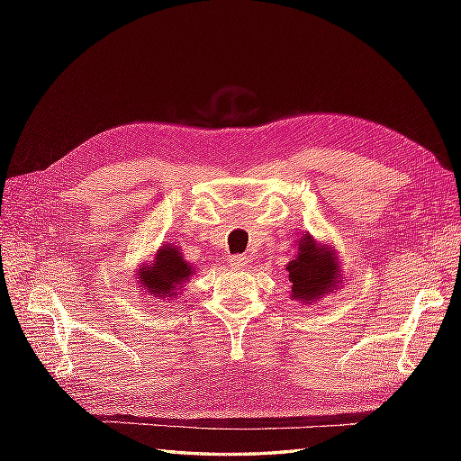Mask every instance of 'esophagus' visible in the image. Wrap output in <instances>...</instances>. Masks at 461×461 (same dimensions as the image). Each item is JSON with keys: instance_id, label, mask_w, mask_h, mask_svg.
Here are the masks:
<instances>
[{"instance_id": "1", "label": "esophagus", "mask_w": 461, "mask_h": 461, "mask_svg": "<svg viewBox=\"0 0 461 461\" xmlns=\"http://www.w3.org/2000/svg\"><path fill=\"white\" fill-rule=\"evenodd\" d=\"M229 261H230V267L232 269H244L246 265H248V258L246 256H232Z\"/></svg>"}]
</instances>
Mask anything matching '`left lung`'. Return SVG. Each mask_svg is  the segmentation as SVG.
Returning a JSON list of instances; mask_svg holds the SVG:
<instances>
[{
    "label": "left lung",
    "mask_w": 461,
    "mask_h": 461,
    "mask_svg": "<svg viewBox=\"0 0 461 461\" xmlns=\"http://www.w3.org/2000/svg\"><path fill=\"white\" fill-rule=\"evenodd\" d=\"M296 256L286 265L290 300L312 305L334 294L342 283V265L334 246L317 242L310 232L296 240Z\"/></svg>",
    "instance_id": "8db88e82"
}]
</instances>
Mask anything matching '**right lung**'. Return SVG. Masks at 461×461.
<instances>
[{
    "mask_svg": "<svg viewBox=\"0 0 461 461\" xmlns=\"http://www.w3.org/2000/svg\"><path fill=\"white\" fill-rule=\"evenodd\" d=\"M194 275V267L175 244H163L151 261L138 269V292L156 300H175Z\"/></svg>",
    "mask_w": 461,
    "mask_h": 461,
    "instance_id": "right-lung-1",
    "label": "right lung"
}]
</instances>
